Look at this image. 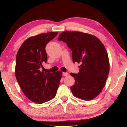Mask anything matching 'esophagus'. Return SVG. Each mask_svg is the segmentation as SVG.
I'll return each mask as SVG.
<instances>
[{"label":"esophagus","instance_id":"obj_1","mask_svg":"<svg viewBox=\"0 0 127 127\" xmlns=\"http://www.w3.org/2000/svg\"><path fill=\"white\" fill-rule=\"evenodd\" d=\"M68 75H69V74L68 73V72H63V76H68Z\"/></svg>","mask_w":127,"mask_h":127}]
</instances>
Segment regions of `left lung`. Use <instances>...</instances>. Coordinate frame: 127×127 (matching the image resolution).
Returning a JSON list of instances; mask_svg holds the SVG:
<instances>
[{
    "instance_id": "obj_1",
    "label": "left lung",
    "mask_w": 127,
    "mask_h": 127,
    "mask_svg": "<svg viewBox=\"0 0 127 127\" xmlns=\"http://www.w3.org/2000/svg\"><path fill=\"white\" fill-rule=\"evenodd\" d=\"M58 40L66 42L72 51L73 63L81 64L78 74L70 73L75 79L70 87L72 94L85 100L95 98L104 87L110 71L104 45L95 36L77 31L62 32Z\"/></svg>"
}]
</instances>
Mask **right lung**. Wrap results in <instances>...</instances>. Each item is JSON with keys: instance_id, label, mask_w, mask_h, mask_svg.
<instances>
[{"instance_id": "1", "label": "right lung", "mask_w": 127, "mask_h": 127, "mask_svg": "<svg viewBox=\"0 0 127 127\" xmlns=\"http://www.w3.org/2000/svg\"><path fill=\"white\" fill-rule=\"evenodd\" d=\"M58 32L41 33L28 37L19 48L15 76L23 93L32 101L42 104L54 98L62 72H45L42 64L47 61L45 47Z\"/></svg>"}]
</instances>
